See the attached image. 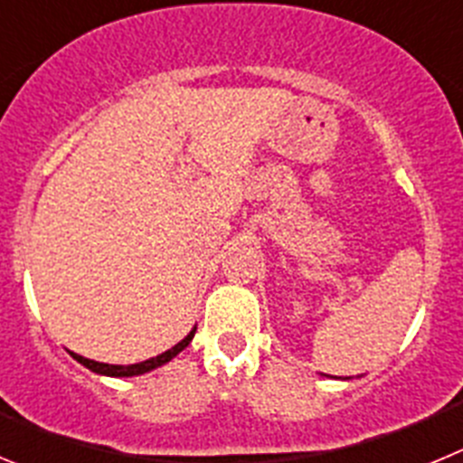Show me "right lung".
Returning <instances> with one entry per match:
<instances>
[{
  "label": "right lung",
  "mask_w": 463,
  "mask_h": 463,
  "mask_svg": "<svg viewBox=\"0 0 463 463\" xmlns=\"http://www.w3.org/2000/svg\"><path fill=\"white\" fill-rule=\"evenodd\" d=\"M194 329L187 334L185 338H183L181 343H175L171 350H166V353L157 354V357H150L146 359V362H138V364H127V366H122V364H104V362H94V359H88L83 357V354H76L71 353V357L76 359L79 364H83L85 369H90L92 373H99V375H109V378H132V375H143L148 373V371L153 369H159V366H165L166 362H171V359L175 357L178 353H183L187 345H190V341L194 338Z\"/></svg>",
  "instance_id": "obj_1"
}]
</instances>
